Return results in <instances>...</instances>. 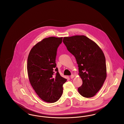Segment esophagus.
Masks as SVG:
<instances>
[{
	"instance_id": "34e87169",
	"label": "esophagus",
	"mask_w": 124,
	"mask_h": 124,
	"mask_svg": "<svg viewBox=\"0 0 124 124\" xmlns=\"http://www.w3.org/2000/svg\"><path fill=\"white\" fill-rule=\"evenodd\" d=\"M74 77V75L73 74H72V75H71V76H70V78L72 79V78H73Z\"/></svg>"
}]
</instances>
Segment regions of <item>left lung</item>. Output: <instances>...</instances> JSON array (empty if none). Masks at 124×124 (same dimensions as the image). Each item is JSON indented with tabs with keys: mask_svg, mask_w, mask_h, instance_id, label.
<instances>
[{
	"mask_svg": "<svg viewBox=\"0 0 124 124\" xmlns=\"http://www.w3.org/2000/svg\"><path fill=\"white\" fill-rule=\"evenodd\" d=\"M63 42L68 51L74 56L82 85L78 88L85 98L93 97L106 79V58L102 50L93 41L84 35L64 37Z\"/></svg>",
	"mask_w": 124,
	"mask_h": 124,
	"instance_id": "1",
	"label": "left lung"
}]
</instances>
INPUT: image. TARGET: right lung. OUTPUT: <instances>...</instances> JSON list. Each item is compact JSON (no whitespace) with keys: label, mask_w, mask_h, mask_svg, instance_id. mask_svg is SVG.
Listing matches in <instances>:
<instances>
[{"label":"right lung","mask_w":124,"mask_h":124,"mask_svg":"<svg viewBox=\"0 0 124 124\" xmlns=\"http://www.w3.org/2000/svg\"><path fill=\"white\" fill-rule=\"evenodd\" d=\"M63 37L44 39L31 48L27 69L30 82L42 100L54 103L63 93V85L67 79L61 77L56 67L57 49Z\"/></svg>","instance_id":"obj_1"}]
</instances>
